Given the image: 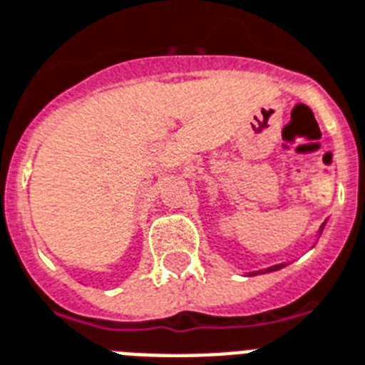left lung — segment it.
<instances>
[{"mask_svg":"<svg viewBox=\"0 0 365 365\" xmlns=\"http://www.w3.org/2000/svg\"><path fill=\"white\" fill-rule=\"evenodd\" d=\"M324 227H326V222H324V225L320 227V230H318V238H320V234L324 232ZM284 267H287V264H285V262H279V264H274V267L267 268V270H255V272H250V276H257V274H262V272H274V270H279V268H284Z\"/></svg>","mask_w":365,"mask_h":365,"instance_id":"left-lung-1","label":"left lung"}]
</instances>
